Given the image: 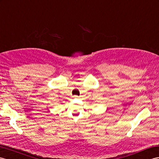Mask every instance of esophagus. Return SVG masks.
I'll return each instance as SVG.
<instances>
[{"label":"esophagus","instance_id":"obj_1","mask_svg":"<svg viewBox=\"0 0 159 159\" xmlns=\"http://www.w3.org/2000/svg\"><path fill=\"white\" fill-rule=\"evenodd\" d=\"M74 97H75V98H77V97H78V96H77V95H75Z\"/></svg>","mask_w":159,"mask_h":159}]
</instances>
